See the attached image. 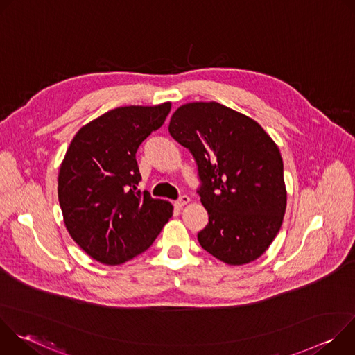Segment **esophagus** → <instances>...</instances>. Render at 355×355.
<instances>
[{"label":"esophagus","instance_id":"obj_1","mask_svg":"<svg viewBox=\"0 0 355 355\" xmlns=\"http://www.w3.org/2000/svg\"><path fill=\"white\" fill-rule=\"evenodd\" d=\"M189 202V196L188 195H182V196H180L177 200H175V207L177 208H182V207H185L187 204Z\"/></svg>","mask_w":355,"mask_h":355}]
</instances>
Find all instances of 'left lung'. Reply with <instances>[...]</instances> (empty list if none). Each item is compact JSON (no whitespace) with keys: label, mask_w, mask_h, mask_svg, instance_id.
Listing matches in <instances>:
<instances>
[{"label":"left lung","mask_w":355,"mask_h":355,"mask_svg":"<svg viewBox=\"0 0 355 355\" xmlns=\"http://www.w3.org/2000/svg\"><path fill=\"white\" fill-rule=\"evenodd\" d=\"M170 135L192 155L202 205L209 222L200 247L218 260L241 266L268 248L286 208L284 164L266 130L218 103H192L171 116Z\"/></svg>","instance_id":"8db88e82"}]
</instances>
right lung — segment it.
Masks as SVG:
<instances>
[{
  "label": "right lung",
  "instance_id": "obj_1",
  "mask_svg": "<svg viewBox=\"0 0 355 355\" xmlns=\"http://www.w3.org/2000/svg\"><path fill=\"white\" fill-rule=\"evenodd\" d=\"M171 104L115 108L83 126L59 173V202L73 240L94 260L116 266L146 251L173 205L140 192L136 151Z\"/></svg>",
  "mask_w": 355,
  "mask_h": 355
}]
</instances>
